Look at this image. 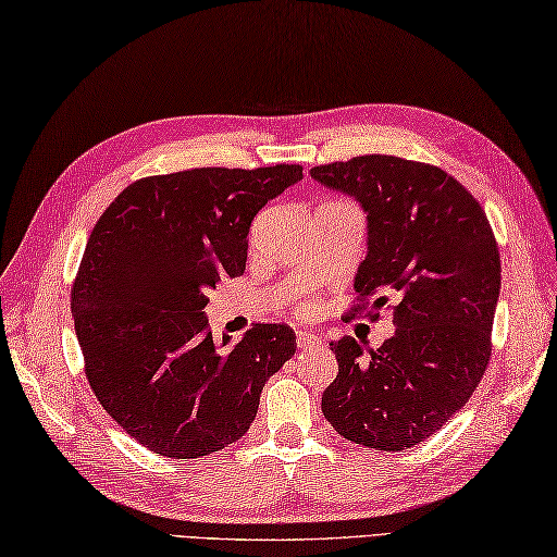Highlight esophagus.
Returning a JSON list of instances; mask_svg holds the SVG:
<instances>
[{"mask_svg": "<svg viewBox=\"0 0 557 557\" xmlns=\"http://www.w3.org/2000/svg\"><path fill=\"white\" fill-rule=\"evenodd\" d=\"M296 345H298V350L311 352V350L321 348V338H315V335H311V333H298L296 335Z\"/></svg>", "mask_w": 557, "mask_h": 557, "instance_id": "esophagus-1", "label": "esophagus"}]
</instances>
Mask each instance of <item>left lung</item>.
<instances>
[{"label":"left lung","instance_id":"obj_1","mask_svg":"<svg viewBox=\"0 0 557 557\" xmlns=\"http://www.w3.org/2000/svg\"><path fill=\"white\" fill-rule=\"evenodd\" d=\"M311 177L355 197L368 214L358 300L380 294L372 308H382L385 294L397 298V331L377 350L350 335L331 343L338 375L321 409L345 440L409 449L469 403L488 368L500 290L494 232L469 189L426 162L362 154L313 168Z\"/></svg>","mask_w":557,"mask_h":557}]
</instances>
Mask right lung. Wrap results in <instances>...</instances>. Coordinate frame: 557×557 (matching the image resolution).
Returning a JSON list of instances; mask_svg holds the SVG:
<instances>
[{"label":"right lung","mask_w":557,"mask_h":557,"mask_svg":"<svg viewBox=\"0 0 557 557\" xmlns=\"http://www.w3.org/2000/svg\"><path fill=\"white\" fill-rule=\"evenodd\" d=\"M300 165L195 168L133 182L88 236L71 313L98 403L135 442L199 459L249 432L267 380L296 352L286 323L212 338L209 288L242 276L249 226Z\"/></svg>","instance_id":"obj_1"}]
</instances>
